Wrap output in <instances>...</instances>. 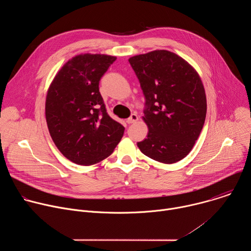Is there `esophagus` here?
<instances>
[{
  "instance_id": "obj_1",
  "label": "esophagus",
  "mask_w": 251,
  "mask_h": 251,
  "mask_svg": "<svg viewBox=\"0 0 251 251\" xmlns=\"http://www.w3.org/2000/svg\"><path fill=\"white\" fill-rule=\"evenodd\" d=\"M138 119H139L138 115L135 114V113H133V114H131V116H130L126 121H127L128 124H132V123H135L136 121H138Z\"/></svg>"
}]
</instances>
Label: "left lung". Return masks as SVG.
Segmentation results:
<instances>
[{
	"instance_id": "1",
	"label": "left lung",
	"mask_w": 251,
	"mask_h": 251,
	"mask_svg": "<svg viewBox=\"0 0 251 251\" xmlns=\"http://www.w3.org/2000/svg\"><path fill=\"white\" fill-rule=\"evenodd\" d=\"M146 99L148 126L140 151L163 164L184 159L204 124L206 97L198 71L177 54L158 50L129 58Z\"/></svg>"
}]
</instances>
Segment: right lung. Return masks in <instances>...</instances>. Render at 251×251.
<instances>
[{"label": "right lung", "instance_id": "right-lung-1", "mask_svg": "<svg viewBox=\"0 0 251 251\" xmlns=\"http://www.w3.org/2000/svg\"><path fill=\"white\" fill-rule=\"evenodd\" d=\"M116 56L81 53L58 70L46 99L50 137L69 161L95 165L109 157L125 128L106 112L99 81Z\"/></svg>", "mask_w": 251, "mask_h": 251}]
</instances>
